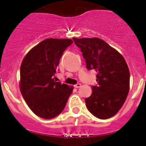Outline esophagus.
Returning a JSON list of instances; mask_svg holds the SVG:
<instances>
[{"label":"esophagus","mask_w":146,"mask_h":146,"mask_svg":"<svg viewBox=\"0 0 146 146\" xmlns=\"http://www.w3.org/2000/svg\"><path fill=\"white\" fill-rule=\"evenodd\" d=\"M80 86H81V84H80V83H77V84H76V85H75L74 87L76 88H80Z\"/></svg>","instance_id":"esophagus-1"}]
</instances>
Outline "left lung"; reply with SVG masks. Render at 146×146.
Returning a JSON list of instances; mask_svg holds the SVG:
<instances>
[{
	"mask_svg": "<svg viewBox=\"0 0 146 146\" xmlns=\"http://www.w3.org/2000/svg\"><path fill=\"white\" fill-rule=\"evenodd\" d=\"M86 68L97 72L98 84L93 86L86 106L94 116L108 119L118 112L129 91L130 73L124 58L115 49L98 38H76Z\"/></svg>",
	"mask_w": 146,
	"mask_h": 146,
	"instance_id": "left-lung-1",
	"label": "left lung"
}]
</instances>
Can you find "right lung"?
I'll list each match as a JSON object with an SVG mask.
<instances>
[{"label":"right lung","instance_id":"add662e5","mask_svg":"<svg viewBox=\"0 0 146 146\" xmlns=\"http://www.w3.org/2000/svg\"><path fill=\"white\" fill-rule=\"evenodd\" d=\"M71 39L48 38L33 48L21 66L20 89L28 107L36 115L51 119L63 111L73 87L56 82L53 76Z\"/></svg>","mask_w":146,"mask_h":146}]
</instances>
